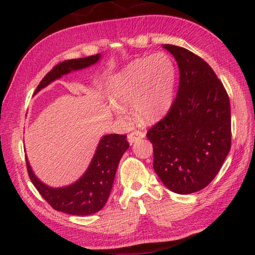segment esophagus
<instances>
[{
    "mask_svg": "<svg viewBox=\"0 0 255 255\" xmlns=\"http://www.w3.org/2000/svg\"><path fill=\"white\" fill-rule=\"evenodd\" d=\"M143 137H145V133L139 131V130H135V131H132L128 135V141H129V143H130V145H132L133 142L142 139Z\"/></svg>",
    "mask_w": 255,
    "mask_h": 255,
    "instance_id": "obj_1",
    "label": "esophagus"
}]
</instances>
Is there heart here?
Listing matches in <instances>:
<instances>
[{
	"label": "heart",
	"instance_id": "heart-1",
	"mask_svg": "<svg viewBox=\"0 0 255 255\" xmlns=\"http://www.w3.org/2000/svg\"><path fill=\"white\" fill-rule=\"evenodd\" d=\"M175 85L176 70L168 55L157 53L133 60L114 77L112 110L126 119V109L132 107L140 122H158L172 107Z\"/></svg>",
	"mask_w": 255,
	"mask_h": 255
}]
</instances>
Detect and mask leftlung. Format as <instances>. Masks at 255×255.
Returning <instances> with one entry per match:
<instances>
[{
  "label": "left lung",
  "mask_w": 255,
  "mask_h": 255,
  "mask_svg": "<svg viewBox=\"0 0 255 255\" xmlns=\"http://www.w3.org/2000/svg\"><path fill=\"white\" fill-rule=\"evenodd\" d=\"M178 64L176 99L164 119L147 132L154 147V169L177 194L210 184L231 149V107L213 69L184 48L164 44Z\"/></svg>",
  "instance_id": "1"
}]
</instances>
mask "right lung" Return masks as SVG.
Returning a JSON list of instances; mask_svg holds the SVG:
<instances>
[{"instance_id":"right-lung-1","label":"right lung","mask_w":255,"mask_h":255,"mask_svg":"<svg viewBox=\"0 0 255 255\" xmlns=\"http://www.w3.org/2000/svg\"><path fill=\"white\" fill-rule=\"evenodd\" d=\"M100 58L101 54L98 53L87 58L67 60L57 64L41 80L34 95L62 76L97 63ZM126 138V135L117 133L101 137L86 172L79 179L68 186L54 188L41 182L32 170L25 156L29 177L42 197L54 210L71 215L94 214L99 212L108 201L118 164L124 152L129 148Z\"/></svg>"}]
</instances>
